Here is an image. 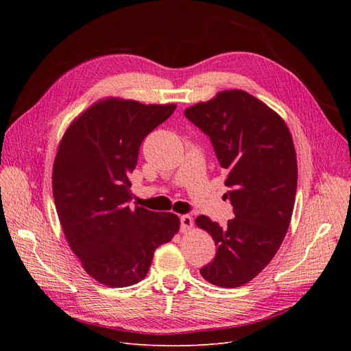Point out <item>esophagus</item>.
Returning <instances> with one entry per match:
<instances>
[{"label":"esophagus","instance_id":"obj_1","mask_svg":"<svg viewBox=\"0 0 351 351\" xmlns=\"http://www.w3.org/2000/svg\"><path fill=\"white\" fill-rule=\"evenodd\" d=\"M192 228H193V219H192V216H189V215L180 216V232L186 233V232H189Z\"/></svg>","mask_w":351,"mask_h":351}]
</instances>
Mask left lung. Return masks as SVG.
I'll return each mask as SVG.
<instances>
[{
    "label": "left lung",
    "instance_id": "left-lung-1",
    "mask_svg": "<svg viewBox=\"0 0 351 351\" xmlns=\"http://www.w3.org/2000/svg\"><path fill=\"white\" fill-rule=\"evenodd\" d=\"M185 115L210 138L234 212L223 228L205 215L196 217L216 245L200 274L219 287L243 286L270 263L290 225L298 189L291 134L278 112L242 89L217 92Z\"/></svg>",
    "mask_w": 351,
    "mask_h": 351
}]
</instances>
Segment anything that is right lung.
<instances>
[{"instance_id":"obj_1","label":"right lung","mask_w":351,"mask_h":351,"mask_svg":"<svg viewBox=\"0 0 351 351\" xmlns=\"http://www.w3.org/2000/svg\"><path fill=\"white\" fill-rule=\"evenodd\" d=\"M175 108L104 98L69 123L58 145L52 193L62 232L84 270L108 287L145 279L155 249L179 232L175 213L129 206L139 146Z\"/></svg>"}]
</instances>
